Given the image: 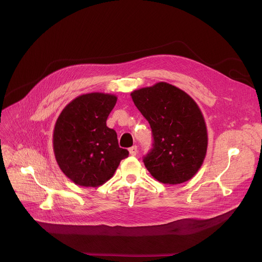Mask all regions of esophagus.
Listing matches in <instances>:
<instances>
[{"label":"esophagus","instance_id":"esophagus-1","mask_svg":"<svg viewBox=\"0 0 262 262\" xmlns=\"http://www.w3.org/2000/svg\"><path fill=\"white\" fill-rule=\"evenodd\" d=\"M128 151H129V155H130V156H136V155L138 154V147H137L136 145H134L133 147H130V148L128 149Z\"/></svg>","mask_w":262,"mask_h":262}]
</instances>
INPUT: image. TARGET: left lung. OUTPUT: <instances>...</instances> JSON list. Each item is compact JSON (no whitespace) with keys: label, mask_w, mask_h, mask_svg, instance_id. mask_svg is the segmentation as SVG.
Instances as JSON below:
<instances>
[{"label":"left lung","mask_w":262,"mask_h":262,"mask_svg":"<svg viewBox=\"0 0 262 262\" xmlns=\"http://www.w3.org/2000/svg\"><path fill=\"white\" fill-rule=\"evenodd\" d=\"M130 96L152 130L154 148L143 160L149 173L166 185L192 179L208 148L207 126L198 103L164 81L135 90Z\"/></svg>","instance_id":"left-lung-1"}]
</instances>
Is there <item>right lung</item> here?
Returning a JSON list of instances; mask_svg holds the SVG:
<instances>
[{"instance_id": "right-lung-1", "label": "right lung", "mask_w": 262, "mask_h": 262, "mask_svg": "<svg viewBox=\"0 0 262 262\" xmlns=\"http://www.w3.org/2000/svg\"><path fill=\"white\" fill-rule=\"evenodd\" d=\"M117 99L114 94L99 92L79 95L55 122V160L64 176L78 186L103 185L128 157L126 149L119 147L116 132L106 126Z\"/></svg>"}]
</instances>
